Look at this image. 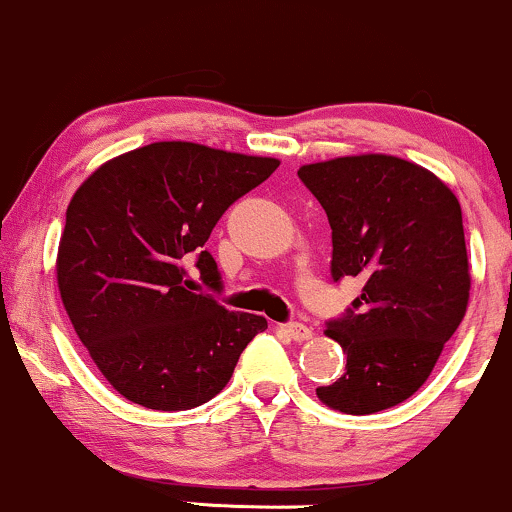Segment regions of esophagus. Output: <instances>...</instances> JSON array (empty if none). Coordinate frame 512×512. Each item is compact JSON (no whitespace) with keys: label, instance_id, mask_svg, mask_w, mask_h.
Wrapping results in <instances>:
<instances>
[{"label":"esophagus","instance_id":"esophagus-1","mask_svg":"<svg viewBox=\"0 0 512 512\" xmlns=\"http://www.w3.org/2000/svg\"><path fill=\"white\" fill-rule=\"evenodd\" d=\"M278 331L285 333V336L292 338V341H309V338H312V329H309V326L300 324V321H290V324H280Z\"/></svg>","mask_w":512,"mask_h":512}]
</instances>
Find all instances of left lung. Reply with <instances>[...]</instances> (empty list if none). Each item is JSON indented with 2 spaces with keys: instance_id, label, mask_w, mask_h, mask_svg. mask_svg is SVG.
Instances as JSON below:
<instances>
[{
  "instance_id": "obj_1",
  "label": "left lung",
  "mask_w": 512,
  "mask_h": 512,
  "mask_svg": "<svg viewBox=\"0 0 512 512\" xmlns=\"http://www.w3.org/2000/svg\"><path fill=\"white\" fill-rule=\"evenodd\" d=\"M300 181L331 225V278H363V292L326 336L346 353V372L317 396L365 416L421 389L469 302L462 208L423 166L389 154L307 164Z\"/></svg>"
}]
</instances>
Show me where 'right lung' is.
Returning <instances> with one entry per match:
<instances>
[{
	"instance_id": "add662e5",
	"label": "right lung",
	"mask_w": 512,
	"mask_h": 512,
	"mask_svg": "<svg viewBox=\"0 0 512 512\" xmlns=\"http://www.w3.org/2000/svg\"><path fill=\"white\" fill-rule=\"evenodd\" d=\"M195 142H152L111 159L67 208L57 287L79 341L118 394L188 411L220 394L268 321L198 295L186 266L222 290L205 241L241 195L278 169Z\"/></svg>"
}]
</instances>
